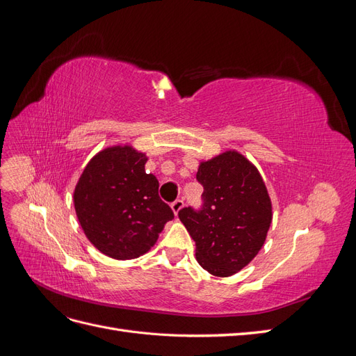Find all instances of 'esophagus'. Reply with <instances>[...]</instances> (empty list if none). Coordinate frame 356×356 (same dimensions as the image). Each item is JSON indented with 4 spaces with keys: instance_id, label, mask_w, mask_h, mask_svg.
Listing matches in <instances>:
<instances>
[{
    "instance_id": "34e87169",
    "label": "esophagus",
    "mask_w": 356,
    "mask_h": 356,
    "mask_svg": "<svg viewBox=\"0 0 356 356\" xmlns=\"http://www.w3.org/2000/svg\"><path fill=\"white\" fill-rule=\"evenodd\" d=\"M182 207H184V202L179 200V199L170 204V208H172V211H174L175 215H178V212L182 209Z\"/></svg>"
}]
</instances>
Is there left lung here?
Here are the masks:
<instances>
[{"label":"left lung","instance_id":"left-lung-1","mask_svg":"<svg viewBox=\"0 0 356 356\" xmlns=\"http://www.w3.org/2000/svg\"><path fill=\"white\" fill-rule=\"evenodd\" d=\"M203 208L178 212L196 242L197 263L213 276L227 277L250 264L272 224V200L258 169L236 149L200 161Z\"/></svg>","mask_w":356,"mask_h":356}]
</instances>
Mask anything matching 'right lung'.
Returning a JSON list of instances; mask_svg holds the SVG:
<instances>
[{
	"mask_svg": "<svg viewBox=\"0 0 356 356\" xmlns=\"http://www.w3.org/2000/svg\"><path fill=\"white\" fill-rule=\"evenodd\" d=\"M148 157L129 144L111 145L86 165L74 190V208L86 238L114 260L152 250L174 212L159 197V181L147 174Z\"/></svg>",
	"mask_w": 356,
	"mask_h": 356,
	"instance_id": "add662e5",
	"label": "right lung"
}]
</instances>
